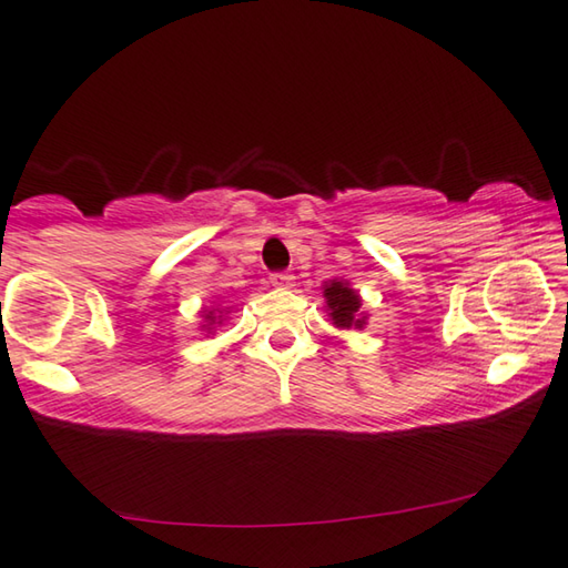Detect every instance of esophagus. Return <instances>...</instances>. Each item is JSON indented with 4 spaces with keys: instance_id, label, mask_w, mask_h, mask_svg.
Wrapping results in <instances>:
<instances>
[{
    "instance_id": "esophagus-1",
    "label": "esophagus",
    "mask_w": 568,
    "mask_h": 568,
    "mask_svg": "<svg viewBox=\"0 0 568 568\" xmlns=\"http://www.w3.org/2000/svg\"><path fill=\"white\" fill-rule=\"evenodd\" d=\"M270 283L275 287H293V275L291 273H273L270 275Z\"/></svg>"
}]
</instances>
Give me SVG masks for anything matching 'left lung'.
<instances>
[{"mask_svg": "<svg viewBox=\"0 0 568 568\" xmlns=\"http://www.w3.org/2000/svg\"><path fill=\"white\" fill-rule=\"evenodd\" d=\"M324 298L328 308V318L336 328H365L367 316L362 313L359 293L344 281H332L324 285Z\"/></svg>", "mask_w": 568, "mask_h": 568, "instance_id": "obj_1", "label": "left lung"}]
</instances>
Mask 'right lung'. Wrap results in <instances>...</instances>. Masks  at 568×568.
Here are the masks:
<instances>
[{"instance_id":"obj_1","label":"right lung","mask_w":568,"mask_h":568,"mask_svg":"<svg viewBox=\"0 0 568 568\" xmlns=\"http://www.w3.org/2000/svg\"><path fill=\"white\" fill-rule=\"evenodd\" d=\"M222 313V311H219ZM201 316H203V328H209V334H211V328H214V324H222V316H216V308L214 311H201ZM219 317L220 321L216 322L215 318Z\"/></svg>"}]
</instances>
